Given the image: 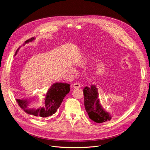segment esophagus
<instances>
[{
	"label": "esophagus",
	"instance_id": "1",
	"mask_svg": "<svg viewBox=\"0 0 150 150\" xmlns=\"http://www.w3.org/2000/svg\"><path fill=\"white\" fill-rule=\"evenodd\" d=\"M73 87L74 88H79L81 87V85L79 83H75L73 85Z\"/></svg>",
	"mask_w": 150,
	"mask_h": 150
}]
</instances>
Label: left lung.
I'll list each match as a JSON object with an SVG mask.
<instances>
[{"instance_id": "left-lung-1", "label": "left lung", "mask_w": 150, "mask_h": 150, "mask_svg": "<svg viewBox=\"0 0 150 150\" xmlns=\"http://www.w3.org/2000/svg\"><path fill=\"white\" fill-rule=\"evenodd\" d=\"M84 104L90 119L96 123H103L112 119L111 115L105 111L100 103L98 93L95 85L85 87L83 89Z\"/></svg>"}]
</instances>
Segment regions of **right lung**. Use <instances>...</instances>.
Listing matches in <instances>:
<instances>
[{
	"label": "right lung",
	"instance_id": "add662e5",
	"mask_svg": "<svg viewBox=\"0 0 150 150\" xmlns=\"http://www.w3.org/2000/svg\"><path fill=\"white\" fill-rule=\"evenodd\" d=\"M33 40H35L34 38H30L27 40L24 44L32 42ZM20 47L17 50L15 55H16ZM69 84L66 83H54L53 85H52L51 88L48 90L46 93L45 98L44 105L39 108L38 109L30 108L28 107L30 104V100L16 99V101L21 108L23 109L26 113L35 117L46 118L52 115L57 112V109L60 107L63 99L69 92Z\"/></svg>",
	"mask_w": 150,
	"mask_h": 150
}]
</instances>
